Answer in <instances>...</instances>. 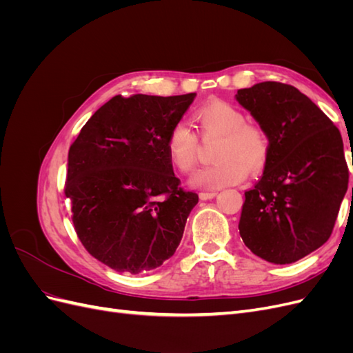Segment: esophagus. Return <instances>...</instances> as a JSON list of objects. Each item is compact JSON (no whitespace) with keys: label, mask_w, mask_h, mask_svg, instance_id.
Returning a JSON list of instances; mask_svg holds the SVG:
<instances>
[{"label":"esophagus","mask_w":353,"mask_h":353,"mask_svg":"<svg viewBox=\"0 0 353 353\" xmlns=\"http://www.w3.org/2000/svg\"><path fill=\"white\" fill-rule=\"evenodd\" d=\"M216 191H201V193L199 194V197L201 199V200H210V199H213V197H216Z\"/></svg>","instance_id":"esophagus-1"}]
</instances>
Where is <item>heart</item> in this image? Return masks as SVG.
I'll use <instances>...</instances> for the list:
<instances>
[{
  "label": "heart",
  "instance_id": "b5f03b06",
  "mask_svg": "<svg viewBox=\"0 0 353 353\" xmlns=\"http://www.w3.org/2000/svg\"><path fill=\"white\" fill-rule=\"evenodd\" d=\"M203 138L219 137L216 163L200 169L191 178L199 188H222L237 184L249 172H261L271 154V138L263 126L248 121L239 105L213 100L194 112ZM199 135L184 123H175L166 137L168 157L179 172H193L199 162Z\"/></svg>",
  "mask_w": 353,
  "mask_h": 353
}]
</instances>
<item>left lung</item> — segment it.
<instances>
[{"mask_svg":"<svg viewBox=\"0 0 353 353\" xmlns=\"http://www.w3.org/2000/svg\"><path fill=\"white\" fill-rule=\"evenodd\" d=\"M236 97L271 138L263 175L244 193L240 236L265 261L296 262L333 232L349 184L343 140L328 116L292 85L261 82Z\"/></svg>","mask_w":353,"mask_h":353,"instance_id":"left-lung-1","label":"left lung"}]
</instances>
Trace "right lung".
Masks as SVG:
<instances>
[{"label":"right lung","instance_id":"add662e5","mask_svg":"<svg viewBox=\"0 0 353 353\" xmlns=\"http://www.w3.org/2000/svg\"><path fill=\"white\" fill-rule=\"evenodd\" d=\"M196 97L114 95L69 148L65 196L87 252L117 272L154 270L183 239L199 196L181 187L166 137Z\"/></svg>","mask_w":353,"mask_h":353}]
</instances>
